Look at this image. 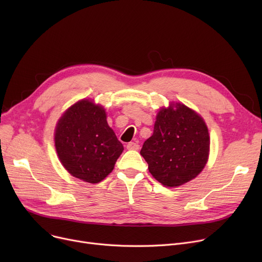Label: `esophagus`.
I'll return each instance as SVG.
<instances>
[{
  "label": "esophagus",
  "instance_id": "1",
  "mask_svg": "<svg viewBox=\"0 0 262 262\" xmlns=\"http://www.w3.org/2000/svg\"><path fill=\"white\" fill-rule=\"evenodd\" d=\"M127 149H132V150H137L139 149V144L137 142H129L127 145H126Z\"/></svg>",
  "mask_w": 262,
  "mask_h": 262
}]
</instances>
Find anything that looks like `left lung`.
Listing matches in <instances>:
<instances>
[{
	"instance_id": "8db88e82",
	"label": "left lung",
	"mask_w": 262,
	"mask_h": 262,
	"mask_svg": "<svg viewBox=\"0 0 262 262\" xmlns=\"http://www.w3.org/2000/svg\"><path fill=\"white\" fill-rule=\"evenodd\" d=\"M210 138L203 118L181 103L161 108L154 133L140 154L148 171L166 187L182 186L195 178L209 155Z\"/></svg>"
}]
</instances>
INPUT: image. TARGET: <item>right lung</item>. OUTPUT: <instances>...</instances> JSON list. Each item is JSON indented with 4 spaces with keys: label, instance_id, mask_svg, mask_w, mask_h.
Wrapping results in <instances>:
<instances>
[{
    "label": "right lung",
    "instance_id": "1",
    "mask_svg": "<svg viewBox=\"0 0 262 262\" xmlns=\"http://www.w3.org/2000/svg\"><path fill=\"white\" fill-rule=\"evenodd\" d=\"M60 162L72 176L98 184L112 172L123 145L109 127L105 109L81 100L69 108L55 130Z\"/></svg>",
    "mask_w": 262,
    "mask_h": 262
}]
</instances>
